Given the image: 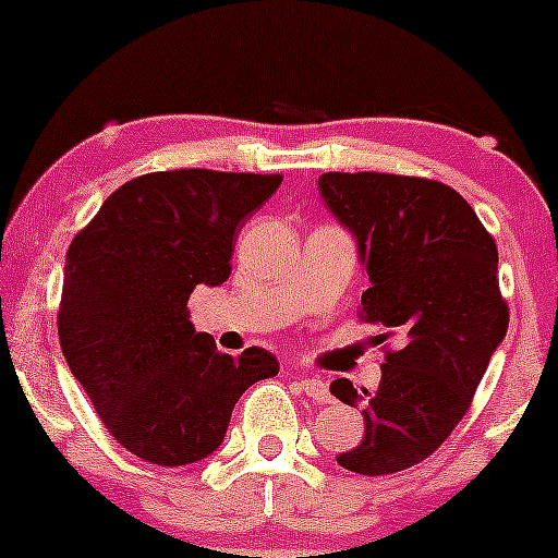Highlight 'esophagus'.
<instances>
[{"label": "esophagus", "instance_id": "34e87169", "mask_svg": "<svg viewBox=\"0 0 558 558\" xmlns=\"http://www.w3.org/2000/svg\"><path fill=\"white\" fill-rule=\"evenodd\" d=\"M296 380H299L301 390H304V393L310 396L312 401H328V399H330L328 386H325L323 380H317V377H304V375H299Z\"/></svg>", "mask_w": 558, "mask_h": 558}]
</instances>
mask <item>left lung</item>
<instances>
[{
	"label": "left lung",
	"mask_w": 558,
	"mask_h": 558,
	"mask_svg": "<svg viewBox=\"0 0 558 558\" xmlns=\"http://www.w3.org/2000/svg\"><path fill=\"white\" fill-rule=\"evenodd\" d=\"M332 215L360 241L369 275L360 317L380 325V386L364 393L362 444L338 453L356 475L380 477L425 462L462 422L493 351L509 328L498 288V248L475 209L451 185L393 172H325ZM330 393L362 399L345 377Z\"/></svg>",
	"instance_id": "left-lung-1"
}]
</instances>
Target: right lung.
Returning <instances> with one entry per match:
<instances>
[{
    "mask_svg": "<svg viewBox=\"0 0 558 558\" xmlns=\"http://www.w3.org/2000/svg\"><path fill=\"white\" fill-rule=\"evenodd\" d=\"M283 175L146 172L112 191L65 257L57 332L70 373L120 446L183 466L222 444L235 401L278 375L270 351H217L191 325L196 286L230 275L243 222Z\"/></svg>",
    "mask_w": 558,
    "mask_h": 558,
    "instance_id": "1",
    "label": "right lung"
}]
</instances>
